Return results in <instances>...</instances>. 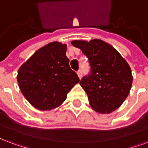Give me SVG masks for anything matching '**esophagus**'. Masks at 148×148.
<instances>
[{
    "mask_svg": "<svg viewBox=\"0 0 148 148\" xmlns=\"http://www.w3.org/2000/svg\"><path fill=\"white\" fill-rule=\"evenodd\" d=\"M77 76H78V77L80 79L82 78V71H81V70H79L77 72Z\"/></svg>",
    "mask_w": 148,
    "mask_h": 148,
    "instance_id": "1",
    "label": "esophagus"
}]
</instances>
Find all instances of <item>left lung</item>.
Segmentation results:
<instances>
[{
  "label": "left lung",
  "mask_w": 148,
  "mask_h": 148,
  "mask_svg": "<svg viewBox=\"0 0 148 148\" xmlns=\"http://www.w3.org/2000/svg\"><path fill=\"white\" fill-rule=\"evenodd\" d=\"M71 44L88 59L91 71L80 84L86 92L92 108L100 113L115 111L131 88L133 76L129 64L116 49L100 39L74 40Z\"/></svg>",
  "instance_id": "8db88e82"
}]
</instances>
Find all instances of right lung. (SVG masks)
Returning <instances> with one entry per match:
<instances>
[{
    "instance_id": "add662e5",
    "label": "right lung",
    "mask_w": 148,
    "mask_h": 148,
    "mask_svg": "<svg viewBox=\"0 0 148 148\" xmlns=\"http://www.w3.org/2000/svg\"><path fill=\"white\" fill-rule=\"evenodd\" d=\"M66 51L65 44L53 42L38 49L19 68V88L35 108L50 110L59 106L80 82L70 67Z\"/></svg>"
}]
</instances>
